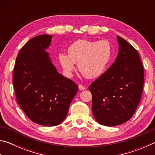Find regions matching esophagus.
Listing matches in <instances>:
<instances>
[{"mask_svg": "<svg viewBox=\"0 0 155 155\" xmlns=\"http://www.w3.org/2000/svg\"><path fill=\"white\" fill-rule=\"evenodd\" d=\"M78 88H79V90H85V86L81 85V84H80V85H78Z\"/></svg>", "mask_w": 155, "mask_h": 155, "instance_id": "34e87169", "label": "esophagus"}]
</instances>
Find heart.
I'll list each match as a JSON object with an SVG mask.
<instances>
[{"label":"heart","mask_w":155,"mask_h":155,"mask_svg":"<svg viewBox=\"0 0 155 155\" xmlns=\"http://www.w3.org/2000/svg\"><path fill=\"white\" fill-rule=\"evenodd\" d=\"M68 53L59 52L58 54L60 64L68 75L71 74L78 62L81 74L87 78H94L103 74L111 61L112 46L107 40L81 39L70 44Z\"/></svg>","instance_id":"b5f03b06"}]
</instances>
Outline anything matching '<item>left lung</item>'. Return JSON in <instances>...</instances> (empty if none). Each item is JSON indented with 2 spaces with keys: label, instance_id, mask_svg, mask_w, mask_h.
Instances as JSON below:
<instances>
[{
  "label": "left lung",
  "instance_id": "obj_1",
  "mask_svg": "<svg viewBox=\"0 0 155 155\" xmlns=\"http://www.w3.org/2000/svg\"><path fill=\"white\" fill-rule=\"evenodd\" d=\"M118 54L111 67L89 86L92 112L99 124L120 125L131 118L143 91L144 72L140 54L124 39L117 36Z\"/></svg>",
  "mask_w": 155,
  "mask_h": 155
}]
</instances>
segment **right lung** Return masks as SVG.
<instances>
[{
	"label": "right lung",
	"mask_w": 155,
	"mask_h": 155,
	"mask_svg": "<svg viewBox=\"0 0 155 155\" xmlns=\"http://www.w3.org/2000/svg\"><path fill=\"white\" fill-rule=\"evenodd\" d=\"M51 38L40 35L27 41L16 57L13 74L18 104L31 121L46 127L64 121L78 90L57 71L44 51Z\"/></svg>",
	"instance_id": "add662e5"
}]
</instances>
